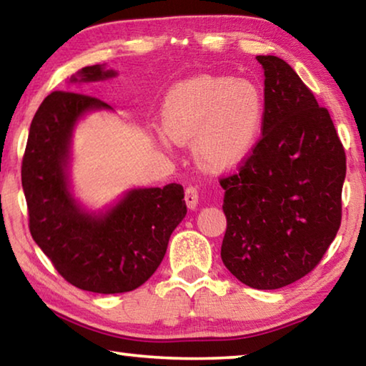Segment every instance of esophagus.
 <instances>
[{
	"label": "esophagus",
	"mask_w": 366,
	"mask_h": 366,
	"mask_svg": "<svg viewBox=\"0 0 366 366\" xmlns=\"http://www.w3.org/2000/svg\"><path fill=\"white\" fill-rule=\"evenodd\" d=\"M185 203H187V207L190 209H195L198 205V190L194 185H189V187L185 189Z\"/></svg>",
	"instance_id": "34e87169"
}]
</instances>
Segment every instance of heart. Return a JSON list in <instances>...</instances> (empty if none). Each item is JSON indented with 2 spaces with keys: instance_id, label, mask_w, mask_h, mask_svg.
Here are the masks:
<instances>
[{
  "instance_id": "b5f03b06",
  "label": "heart",
  "mask_w": 366,
  "mask_h": 366,
  "mask_svg": "<svg viewBox=\"0 0 366 366\" xmlns=\"http://www.w3.org/2000/svg\"><path fill=\"white\" fill-rule=\"evenodd\" d=\"M263 114L264 98L255 84L202 74L172 86L166 95L161 145L192 139V150L203 168L231 169L252 152Z\"/></svg>"
}]
</instances>
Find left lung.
I'll list each match as a JSON object with an SVG mask.
<instances>
[{
	"mask_svg": "<svg viewBox=\"0 0 366 366\" xmlns=\"http://www.w3.org/2000/svg\"><path fill=\"white\" fill-rule=\"evenodd\" d=\"M264 69L262 137L219 179L226 268L253 289L289 286L317 268L342 218L345 152L330 111L286 61Z\"/></svg>",
	"mask_w": 366,
	"mask_h": 366,
	"instance_id": "1",
	"label": "left lung"
}]
</instances>
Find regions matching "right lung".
<instances>
[{
    "instance_id": "obj_1",
    "label": "right lung",
    "mask_w": 366,
    "mask_h": 366,
    "mask_svg": "<svg viewBox=\"0 0 366 366\" xmlns=\"http://www.w3.org/2000/svg\"><path fill=\"white\" fill-rule=\"evenodd\" d=\"M79 76L94 82L114 72L97 64L82 67ZM95 108L109 107L95 97L58 90L36 109L21 169L29 229L72 286L97 294L129 292L157 271L187 207L182 185L168 184L131 190L98 218L80 212L67 190V152L74 124Z\"/></svg>"
}]
</instances>
